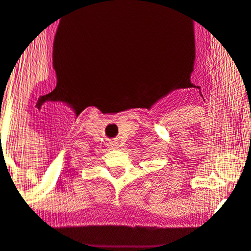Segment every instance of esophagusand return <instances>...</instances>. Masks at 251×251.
<instances>
[{"instance_id":"1","label":"esophagus","mask_w":251,"mask_h":251,"mask_svg":"<svg viewBox=\"0 0 251 251\" xmlns=\"http://www.w3.org/2000/svg\"><path fill=\"white\" fill-rule=\"evenodd\" d=\"M110 146H111L112 149H118V144H116V142H111V144H110Z\"/></svg>"}]
</instances>
